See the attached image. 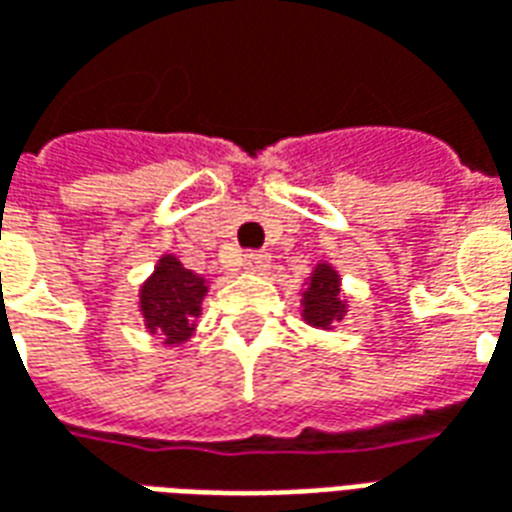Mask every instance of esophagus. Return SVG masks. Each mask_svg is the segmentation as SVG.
I'll return each mask as SVG.
<instances>
[{"instance_id": "34e87169", "label": "esophagus", "mask_w": 512, "mask_h": 512, "mask_svg": "<svg viewBox=\"0 0 512 512\" xmlns=\"http://www.w3.org/2000/svg\"><path fill=\"white\" fill-rule=\"evenodd\" d=\"M244 268L249 274H266L268 268H271V260H268V255H263V252H249V255L244 257Z\"/></svg>"}]
</instances>
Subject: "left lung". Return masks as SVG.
Masks as SVG:
<instances>
[{
  "instance_id": "8db88e82",
  "label": "left lung",
  "mask_w": 512,
  "mask_h": 512,
  "mask_svg": "<svg viewBox=\"0 0 512 512\" xmlns=\"http://www.w3.org/2000/svg\"><path fill=\"white\" fill-rule=\"evenodd\" d=\"M301 318L312 329L332 332L337 323L345 321L351 310V299L345 296L343 277L329 260H318L312 274L304 279V290L299 293Z\"/></svg>"
}]
</instances>
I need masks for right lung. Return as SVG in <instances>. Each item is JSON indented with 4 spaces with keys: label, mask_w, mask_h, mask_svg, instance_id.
Segmentation results:
<instances>
[{
    "label": "right lung",
    "mask_w": 512,
    "mask_h": 512,
    "mask_svg": "<svg viewBox=\"0 0 512 512\" xmlns=\"http://www.w3.org/2000/svg\"><path fill=\"white\" fill-rule=\"evenodd\" d=\"M211 279L191 271L167 252L156 260L150 277L136 290V312L147 334L161 340L164 348H180L197 332L202 301Z\"/></svg>",
    "instance_id": "right-lung-1"
}]
</instances>
